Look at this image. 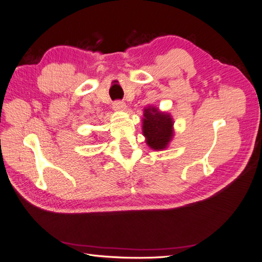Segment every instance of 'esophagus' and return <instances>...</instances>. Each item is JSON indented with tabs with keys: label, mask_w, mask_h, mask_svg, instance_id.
Segmentation results:
<instances>
[{
	"label": "esophagus",
	"mask_w": 262,
	"mask_h": 262,
	"mask_svg": "<svg viewBox=\"0 0 262 262\" xmlns=\"http://www.w3.org/2000/svg\"><path fill=\"white\" fill-rule=\"evenodd\" d=\"M113 108L115 111H124L126 108V103L123 100H116L113 102Z\"/></svg>",
	"instance_id": "34e87169"
}]
</instances>
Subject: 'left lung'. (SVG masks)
I'll use <instances>...</instances> for the list:
<instances>
[{"label": "left lung", "instance_id": "1", "mask_svg": "<svg viewBox=\"0 0 262 262\" xmlns=\"http://www.w3.org/2000/svg\"><path fill=\"white\" fill-rule=\"evenodd\" d=\"M143 134L146 143L153 149L165 148L173 136V120L166 113L154 107L146 108L143 118Z\"/></svg>", "mask_w": 262, "mask_h": 262}]
</instances>
